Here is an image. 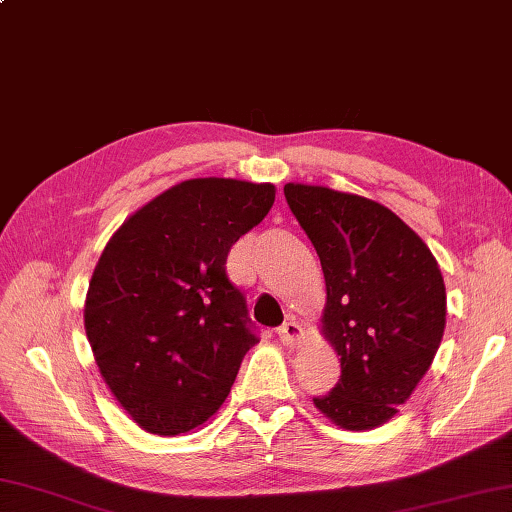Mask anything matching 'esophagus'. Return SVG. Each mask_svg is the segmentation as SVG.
I'll list each match as a JSON object with an SVG mask.
<instances>
[{"label":"esophagus","instance_id":"1","mask_svg":"<svg viewBox=\"0 0 512 512\" xmlns=\"http://www.w3.org/2000/svg\"><path fill=\"white\" fill-rule=\"evenodd\" d=\"M277 334H279V340H281L283 344H288V347H294V344L301 342L303 329H301L299 323H296V320H288V323H283V325L277 329Z\"/></svg>","mask_w":512,"mask_h":512}]
</instances>
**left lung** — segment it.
I'll use <instances>...</instances> for the list:
<instances>
[{"label":"left lung","instance_id":"left-lung-1","mask_svg":"<svg viewBox=\"0 0 512 512\" xmlns=\"http://www.w3.org/2000/svg\"><path fill=\"white\" fill-rule=\"evenodd\" d=\"M283 194L323 266V334L340 355L338 384L314 406L344 430H373L410 399L441 347V268L421 237L375 200L301 183Z\"/></svg>","mask_w":512,"mask_h":512}]
</instances>
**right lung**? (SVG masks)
<instances>
[{"label":"right lung","mask_w":512,"mask_h":512,"mask_svg":"<svg viewBox=\"0 0 512 512\" xmlns=\"http://www.w3.org/2000/svg\"><path fill=\"white\" fill-rule=\"evenodd\" d=\"M272 202L270 183L192 178L135 211L104 246L85 331L102 379L141 430L185 434L229 397L259 338L227 257Z\"/></svg>","instance_id":"right-lung-1"}]
</instances>
